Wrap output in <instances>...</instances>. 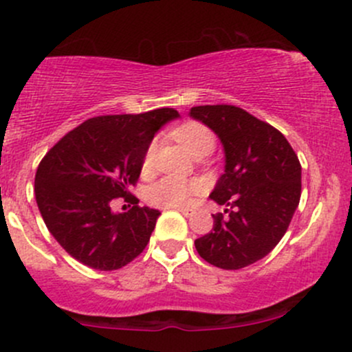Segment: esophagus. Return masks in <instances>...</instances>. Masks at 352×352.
<instances>
[{
  "label": "esophagus",
  "instance_id": "34e87169",
  "mask_svg": "<svg viewBox=\"0 0 352 352\" xmlns=\"http://www.w3.org/2000/svg\"><path fill=\"white\" fill-rule=\"evenodd\" d=\"M179 212L184 214L186 217H190L192 214H194V210H192V209H179Z\"/></svg>",
  "mask_w": 352,
  "mask_h": 352
}]
</instances>
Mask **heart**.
<instances>
[{
  "label": "heart",
  "instance_id": "b5f03b06",
  "mask_svg": "<svg viewBox=\"0 0 352 352\" xmlns=\"http://www.w3.org/2000/svg\"><path fill=\"white\" fill-rule=\"evenodd\" d=\"M172 135L192 157H206L212 151L214 143H216L212 131L197 121H187V123L180 124L179 128L173 129ZM157 146V142H151L146 148L145 157H143V170L145 172L153 166ZM202 188L204 186L199 180L164 177L148 188L146 197L151 204L160 207H186L190 204L194 195L202 192Z\"/></svg>",
  "mask_w": 352,
  "mask_h": 352
}]
</instances>
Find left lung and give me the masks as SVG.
<instances>
[{
  "mask_svg": "<svg viewBox=\"0 0 352 352\" xmlns=\"http://www.w3.org/2000/svg\"><path fill=\"white\" fill-rule=\"evenodd\" d=\"M188 116L212 129L224 151V173L209 197L232 207L214 216L209 234L195 239L207 263L239 270L265 258L297 210L302 166L287 138L236 106H195Z\"/></svg>",
  "mask_w": 352,
  "mask_h": 352,
  "instance_id": "1",
  "label": "left lung"
}]
</instances>
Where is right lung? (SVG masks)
Listing matches in <instances>:
<instances>
[{
	"label": "right lung",
	"instance_id": "add662e5",
	"mask_svg": "<svg viewBox=\"0 0 352 352\" xmlns=\"http://www.w3.org/2000/svg\"><path fill=\"white\" fill-rule=\"evenodd\" d=\"M180 114L172 108L84 121L40 162L35 197L50 234L72 258L99 272L123 268L150 241L157 209L114 212L143 168L153 136Z\"/></svg>",
	"mask_w": 352,
	"mask_h": 352
}]
</instances>
